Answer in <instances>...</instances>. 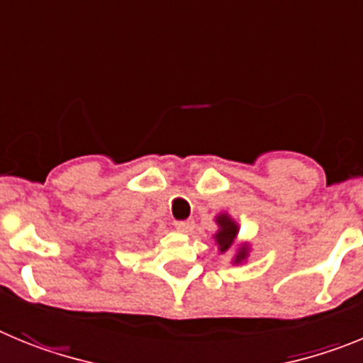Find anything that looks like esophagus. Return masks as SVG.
<instances>
[{
    "label": "esophagus",
    "instance_id": "1",
    "mask_svg": "<svg viewBox=\"0 0 363 363\" xmlns=\"http://www.w3.org/2000/svg\"><path fill=\"white\" fill-rule=\"evenodd\" d=\"M175 228H177L181 233H191L195 228V224H194V220H177L175 222Z\"/></svg>",
    "mask_w": 363,
    "mask_h": 363
}]
</instances>
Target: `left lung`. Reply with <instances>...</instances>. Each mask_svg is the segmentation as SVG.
Returning <instances> with one entry per match:
<instances>
[{
  "instance_id": "left-lung-1",
  "label": "left lung",
  "mask_w": 363,
  "mask_h": 363,
  "mask_svg": "<svg viewBox=\"0 0 363 363\" xmlns=\"http://www.w3.org/2000/svg\"><path fill=\"white\" fill-rule=\"evenodd\" d=\"M215 222H217L218 230L213 233L215 244L218 246L220 253H226L230 247L235 246L237 242V235H238V224L235 218H231L228 213H218L215 217ZM247 255H250V244L242 242L238 244L237 251H235V257L231 262L237 266V264H242L244 260L247 259Z\"/></svg>"
}]
</instances>
